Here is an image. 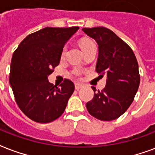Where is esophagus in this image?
<instances>
[{
    "label": "esophagus",
    "instance_id": "1",
    "mask_svg": "<svg viewBox=\"0 0 155 155\" xmlns=\"http://www.w3.org/2000/svg\"><path fill=\"white\" fill-rule=\"evenodd\" d=\"M82 87H83L82 84H80V83H75V88L76 90H79V89H80Z\"/></svg>",
    "mask_w": 155,
    "mask_h": 155
}]
</instances>
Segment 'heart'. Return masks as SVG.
Wrapping results in <instances>:
<instances>
[{
	"label": "heart",
	"instance_id": "b5f03b06",
	"mask_svg": "<svg viewBox=\"0 0 155 155\" xmlns=\"http://www.w3.org/2000/svg\"><path fill=\"white\" fill-rule=\"evenodd\" d=\"M93 44H94V43H93V41H91L90 39H88V38H83V39H81L80 41V48H81L82 49H84V48L87 47V46L90 45H93ZM65 54H66V47H64V48L62 49V52H61V57H62V58H63L65 55ZM75 75H80V72H76L75 73Z\"/></svg>",
	"mask_w": 155,
	"mask_h": 155
}]
</instances>
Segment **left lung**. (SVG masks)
I'll list each match as a JSON object with an SVG mask.
<instances>
[{
	"label": "left lung",
	"instance_id": "left-lung-1",
	"mask_svg": "<svg viewBox=\"0 0 155 155\" xmlns=\"http://www.w3.org/2000/svg\"><path fill=\"white\" fill-rule=\"evenodd\" d=\"M98 45L96 71L107 76L101 91L92 87L94 96L86 104L88 113L102 121L118 119L134 100L140 84L138 62L133 49L111 30L103 27L83 28Z\"/></svg>",
	"mask_w": 155,
	"mask_h": 155
}]
</instances>
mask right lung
<instances>
[{
  "label": "right lung",
  "instance_id": "1",
  "mask_svg": "<svg viewBox=\"0 0 155 155\" xmlns=\"http://www.w3.org/2000/svg\"><path fill=\"white\" fill-rule=\"evenodd\" d=\"M78 29L43 28L28 35L14 52L9 84L20 110L35 122L45 124L61 116L75 90L71 80L65 79L57 87L48 76L59 65L62 49Z\"/></svg>",
  "mask_w": 155,
  "mask_h": 155
}]
</instances>
